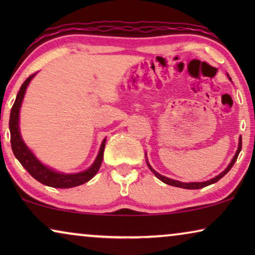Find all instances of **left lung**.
Returning <instances> with one entry per match:
<instances>
[{"mask_svg":"<svg viewBox=\"0 0 255 255\" xmlns=\"http://www.w3.org/2000/svg\"><path fill=\"white\" fill-rule=\"evenodd\" d=\"M240 151H242V137L239 138V145H238V149H237V152H236L235 156H233V159L231 160V162H230V165H229L228 167H226L224 172H222L221 174H219V175H217V176H216V177H214V179H211V180H209V181H204V182H190V183H186V182H180V181H176V180L169 179V177H166V176L161 175V174H159L158 172H155V170L153 169L152 167H151V165H149L147 160H146V163H147V166L149 167V169H151V172H153V174H154V175H155L156 177H158L159 180H161L163 183H166V184H169V186H173V187H179V188H183V189H201V188H204V187H207V186H210V184H212V183L217 182V181L221 180L222 177L225 175V174H228L229 170L232 168V166H233V165H235V162H236L237 158H238V155H239Z\"/></svg>","mask_w":255,"mask_h":255,"instance_id":"obj_1","label":"left lung"}]
</instances>
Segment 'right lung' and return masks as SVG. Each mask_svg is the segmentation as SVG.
I'll return each mask as SVG.
<instances>
[{"label": "right lung", "mask_w": 255, "mask_h": 255, "mask_svg": "<svg viewBox=\"0 0 255 255\" xmlns=\"http://www.w3.org/2000/svg\"><path fill=\"white\" fill-rule=\"evenodd\" d=\"M36 75V73L30 75L22 86L18 94L16 96V101L11 108V113H10V120H9V130H10V141H11V148L12 152L17 160L20 162L24 168H25L29 174L32 177H34L40 183L45 184V186L53 187V188H72L78 187L80 184H83L88 182L90 179H93L99 172L101 163L103 160V152L104 147H106V139H103L102 145H101L99 155L95 159V161L92 166L87 170H83L81 173L75 174H65L59 173L55 170L48 168L45 165H43L39 160H38L30 148L25 145L23 141L22 135L19 132V109L22 106L24 95H25V90L29 86L31 79Z\"/></svg>", "instance_id": "obj_1"}]
</instances>
